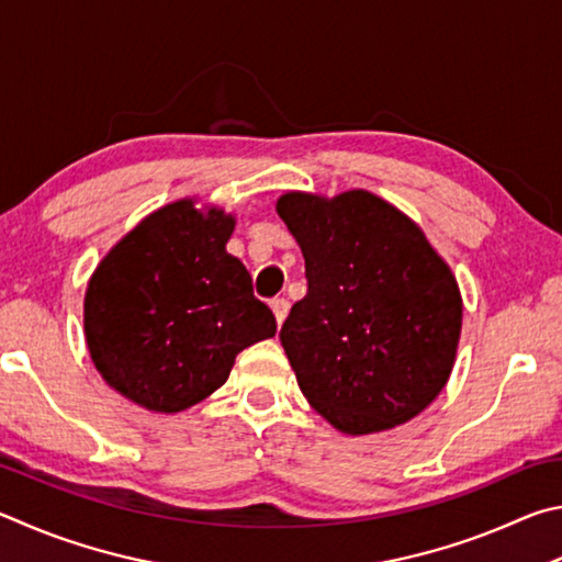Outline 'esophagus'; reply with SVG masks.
<instances>
[{"mask_svg": "<svg viewBox=\"0 0 562 562\" xmlns=\"http://www.w3.org/2000/svg\"><path fill=\"white\" fill-rule=\"evenodd\" d=\"M289 308H291V303L286 299H273L271 301V311H273L276 323H279V326H283V321H286Z\"/></svg>", "mask_w": 562, "mask_h": 562, "instance_id": "34e87169", "label": "esophagus"}]
</instances>
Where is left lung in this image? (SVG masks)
<instances>
[{"label":"left lung","instance_id":"left-lung-1","mask_svg":"<svg viewBox=\"0 0 562 562\" xmlns=\"http://www.w3.org/2000/svg\"><path fill=\"white\" fill-rule=\"evenodd\" d=\"M306 259L308 293L281 328L299 387L342 435L405 425L445 390L461 336L447 261L368 190L276 202Z\"/></svg>","mask_w":562,"mask_h":562}]
</instances>
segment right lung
<instances>
[{
    "label": "right lung",
    "instance_id": "right-lung-1",
    "mask_svg": "<svg viewBox=\"0 0 562 562\" xmlns=\"http://www.w3.org/2000/svg\"><path fill=\"white\" fill-rule=\"evenodd\" d=\"M236 220L177 200L127 232L88 281L83 330L95 370L135 405L175 415L220 390L234 358L276 336L271 308L226 241Z\"/></svg>",
    "mask_w": 562,
    "mask_h": 562
}]
</instances>
